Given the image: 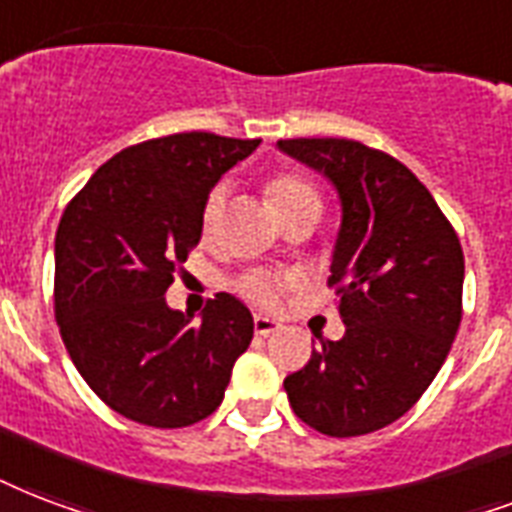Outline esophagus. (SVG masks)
Returning a JSON list of instances; mask_svg holds the SVG:
<instances>
[{
  "instance_id": "1",
  "label": "esophagus",
  "mask_w": 512,
  "mask_h": 512,
  "mask_svg": "<svg viewBox=\"0 0 512 512\" xmlns=\"http://www.w3.org/2000/svg\"><path fill=\"white\" fill-rule=\"evenodd\" d=\"M279 333V322L276 319H268V317H255V335L260 338H268V335Z\"/></svg>"
}]
</instances>
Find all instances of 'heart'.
<instances>
[{
    "label": "heart",
    "instance_id": "b5f03b06",
    "mask_svg": "<svg viewBox=\"0 0 512 512\" xmlns=\"http://www.w3.org/2000/svg\"><path fill=\"white\" fill-rule=\"evenodd\" d=\"M265 193L271 198L273 209L279 212L282 220H290L292 214L306 212H322V193L319 187L300 171H279L268 179ZM222 206H225V185H214L206 193L204 204H201V236L209 239L212 236L214 225L220 222ZM233 290L241 300H247L249 306L263 308V311H273L282 303L284 292L290 290V279H284L279 273L271 271H249L236 279Z\"/></svg>",
    "mask_w": 512,
    "mask_h": 512
}]
</instances>
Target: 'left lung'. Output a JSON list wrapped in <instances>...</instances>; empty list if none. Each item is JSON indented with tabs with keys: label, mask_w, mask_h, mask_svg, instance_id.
Returning <instances> with one entry per match:
<instances>
[{
	"label": "left lung",
	"mask_w": 512,
	"mask_h": 512,
	"mask_svg": "<svg viewBox=\"0 0 512 512\" xmlns=\"http://www.w3.org/2000/svg\"><path fill=\"white\" fill-rule=\"evenodd\" d=\"M338 187L343 225L327 287L346 333L319 349L284 389L300 421L357 438L416 405L462 322L464 255L435 198L389 152L354 139H279Z\"/></svg>",
	"instance_id": "left-lung-1"
}]
</instances>
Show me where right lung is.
Returning a JSON list of instances; mask_svg holds the SVG:
<instances>
[{
  "label": "right lung",
  "mask_w": 512,
  "mask_h": 512,
  "mask_svg": "<svg viewBox=\"0 0 512 512\" xmlns=\"http://www.w3.org/2000/svg\"><path fill=\"white\" fill-rule=\"evenodd\" d=\"M260 139L209 131L131 144L66 204L56 230L53 303L74 368L120 416L190 427L217 411L255 322L217 292L193 325L166 290L201 239V204Z\"/></svg>",
  "instance_id": "right-lung-1"
}]
</instances>
